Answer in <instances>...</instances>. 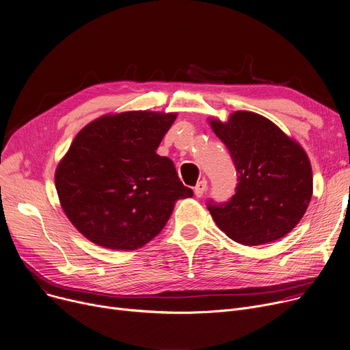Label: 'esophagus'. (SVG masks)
I'll return each instance as SVG.
<instances>
[{
	"instance_id": "34e87169",
	"label": "esophagus",
	"mask_w": 350,
	"mask_h": 350,
	"mask_svg": "<svg viewBox=\"0 0 350 350\" xmlns=\"http://www.w3.org/2000/svg\"><path fill=\"white\" fill-rule=\"evenodd\" d=\"M206 184H208L206 180H201V181L197 183V185L194 187V193H196L197 197H202L204 191L206 190Z\"/></svg>"
}]
</instances>
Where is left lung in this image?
<instances>
[{"instance_id": "left-lung-1", "label": "left lung", "mask_w": 350, "mask_h": 350, "mask_svg": "<svg viewBox=\"0 0 350 350\" xmlns=\"http://www.w3.org/2000/svg\"><path fill=\"white\" fill-rule=\"evenodd\" d=\"M209 125L228 148L238 174L234 197L206 202L218 228L246 246L286 237L312 197V170L304 149L254 112L237 111L228 122L209 120Z\"/></svg>"}]
</instances>
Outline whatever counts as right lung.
I'll return each instance as SVG.
<instances>
[{
	"label": "right lung",
	"mask_w": 350,
	"mask_h": 350,
	"mask_svg": "<svg viewBox=\"0 0 350 350\" xmlns=\"http://www.w3.org/2000/svg\"><path fill=\"white\" fill-rule=\"evenodd\" d=\"M177 113L128 111L84 126L60 160L62 208L98 246L135 250L167 224L177 200L193 197L173 161L156 153Z\"/></svg>",
	"instance_id": "right-lung-1"
}]
</instances>
